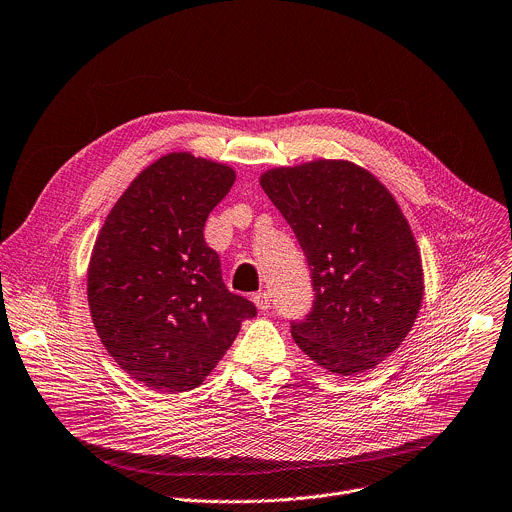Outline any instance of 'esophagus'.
<instances>
[{"label": "esophagus", "mask_w": 512, "mask_h": 512, "mask_svg": "<svg viewBox=\"0 0 512 512\" xmlns=\"http://www.w3.org/2000/svg\"><path fill=\"white\" fill-rule=\"evenodd\" d=\"M253 301L257 305V309L261 311H267L271 307V293L269 291H259L253 295Z\"/></svg>", "instance_id": "esophagus-1"}]
</instances>
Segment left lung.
I'll use <instances>...</instances> for the list:
<instances>
[{
    "mask_svg": "<svg viewBox=\"0 0 512 512\" xmlns=\"http://www.w3.org/2000/svg\"><path fill=\"white\" fill-rule=\"evenodd\" d=\"M311 271L313 307L291 323L299 350L360 376L400 348L424 297L422 259L390 191L348 160L271 168L259 179Z\"/></svg>",
    "mask_w": 512,
    "mask_h": 512,
    "instance_id": "obj_1",
    "label": "left lung"
}]
</instances>
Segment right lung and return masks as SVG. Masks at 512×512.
Returning a JSON list of instances; mask_svg holds the SVG:
<instances>
[{"instance_id":"right-lung-1","label":"right lung","mask_w":512,"mask_h":512,"mask_svg":"<svg viewBox=\"0 0 512 512\" xmlns=\"http://www.w3.org/2000/svg\"><path fill=\"white\" fill-rule=\"evenodd\" d=\"M235 183L227 164L160 156L108 213L88 267V305L106 352L136 382L183 394L205 382L255 305L231 293L205 243Z\"/></svg>"}]
</instances>
